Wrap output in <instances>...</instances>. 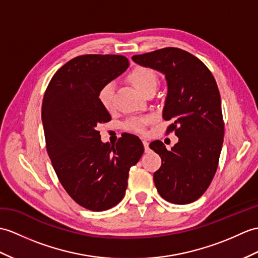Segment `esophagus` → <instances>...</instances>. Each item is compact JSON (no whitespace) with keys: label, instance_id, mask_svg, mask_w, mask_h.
Instances as JSON below:
<instances>
[{"label":"esophagus","instance_id":"1","mask_svg":"<svg viewBox=\"0 0 258 258\" xmlns=\"http://www.w3.org/2000/svg\"><path fill=\"white\" fill-rule=\"evenodd\" d=\"M143 144H144V148H145V152H146V153H148L149 151H151V149H149V144H148L147 141L143 140Z\"/></svg>","mask_w":258,"mask_h":258}]
</instances>
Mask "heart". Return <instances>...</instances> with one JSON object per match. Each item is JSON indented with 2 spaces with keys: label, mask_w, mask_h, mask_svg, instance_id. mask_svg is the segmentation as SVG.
Returning <instances> with one entry per match:
<instances>
[{
  "label": "heart",
  "mask_w": 258,
  "mask_h": 258,
  "mask_svg": "<svg viewBox=\"0 0 258 258\" xmlns=\"http://www.w3.org/2000/svg\"><path fill=\"white\" fill-rule=\"evenodd\" d=\"M127 80L143 94H146L151 90H156L158 85V77L156 73L151 68L137 66L131 70L127 75ZM98 99L101 105L106 111H111L114 106V87L111 83H107L102 87L98 92ZM152 121L149 116L132 117L125 122L124 127L126 131L135 132V133H144L146 125Z\"/></svg>",
  "instance_id": "obj_1"
}]
</instances>
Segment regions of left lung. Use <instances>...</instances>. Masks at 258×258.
<instances>
[{"label": "left lung", "instance_id": "obj_1", "mask_svg": "<svg viewBox=\"0 0 258 258\" xmlns=\"http://www.w3.org/2000/svg\"><path fill=\"white\" fill-rule=\"evenodd\" d=\"M132 59L165 75L168 92L163 117L172 122L166 134L175 132L179 139L170 151L160 141L149 145L161 158L160 168L154 172L155 185L168 202H194L210 185L223 145L224 122L217 82L200 59L179 48L167 47Z\"/></svg>", "mask_w": 258, "mask_h": 258}]
</instances>
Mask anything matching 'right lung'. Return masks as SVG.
I'll return each mask as SVG.
<instances>
[{"instance_id":"obj_1","label":"right lung","mask_w":258,"mask_h":258,"mask_svg":"<svg viewBox=\"0 0 258 258\" xmlns=\"http://www.w3.org/2000/svg\"><path fill=\"white\" fill-rule=\"evenodd\" d=\"M128 67L121 55H83L53 75L41 106L47 153L59 181L78 205L104 211L121 201L128 171L144 153L139 137L102 143L97 126L111 121L99 90Z\"/></svg>"}]
</instances>
